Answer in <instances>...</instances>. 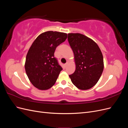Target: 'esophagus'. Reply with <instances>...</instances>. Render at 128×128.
I'll return each mask as SVG.
<instances>
[{"mask_svg": "<svg viewBox=\"0 0 128 128\" xmlns=\"http://www.w3.org/2000/svg\"><path fill=\"white\" fill-rule=\"evenodd\" d=\"M68 63H69V61H67L66 63L65 64H64V66H65V67H67V66L68 65Z\"/></svg>", "mask_w": 128, "mask_h": 128, "instance_id": "esophagus-1", "label": "esophagus"}]
</instances>
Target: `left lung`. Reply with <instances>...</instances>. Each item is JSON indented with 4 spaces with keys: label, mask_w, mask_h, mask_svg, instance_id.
I'll use <instances>...</instances> for the list:
<instances>
[{
    "label": "left lung",
    "mask_w": 128,
    "mask_h": 128,
    "mask_svg": "<svg viewBox=\"0 0 128 128\" xmlns=\"http://www.w3.org/2000/svg\"><path fill=\"white\" fill-rule=\"evenodd\" d=\"M72 50L76 69L69 75L77 88L86 90L96 84L104 70V60L98 45L91 38L79 33L68 34Z\"/></svg>",
    "instance_id": "8db88e82"
}]
</instances>
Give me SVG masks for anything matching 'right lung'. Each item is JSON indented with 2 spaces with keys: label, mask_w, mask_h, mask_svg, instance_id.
<instances>
[{
  "label": "right lung",
  "mask_w": 128,
  "mask_h": 128,
  "mask_svg": "<svg viewBox=\"0 0 128 128\" xmlns=\"http://www.w3.org/2000/svg\"><path fill=\"white\" fill-rule=\"evenodd\" d=\"M67 34L48 31L34 40L26 56L25 70L30 82L41 90L51 88L62 70L54 53L58 45L64 42Z\"/></svg>",
  "instance_id": "right-lung-1"
}]
</instances>
